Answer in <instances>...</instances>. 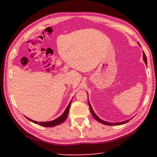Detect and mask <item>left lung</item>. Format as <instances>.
I'll use <instances>...</instances> for the list:
<instances>
[{
	"mask_svg": "<svg viewBox=\"0 0 157 157\" xmlns=\"http://www.w3.org/2000/svg\"><path fill=\"white\" fill-rule=\"evenodd\" d=\"M138 44H139V46H140V45L139 43H138ZM143 59H144V63H146V65H147V59H146V55H145V53H144V51H143ZM87 94H88V92H87ZM88 105H89V106H90V109L91 114L92 115L93 117H94V118L96 120V121H98V122L102 123V124H105V125H120L125 124V123H128V121H129V119L126 120V121H124L117 122V123H110V122H108V121H104V120L100 119V118L98 117L95 114V113H94V111H93L92 107V106H91V105H90V103L89 101H88ZM132 118H133V117H132ZM132 118H131L130 119H132Z\"/></svg>",
	"mask_w": 157,
	"mask_h": 157,
	"instance_id": "8db88e82",
	"label": "left lung"
}]
</instances>
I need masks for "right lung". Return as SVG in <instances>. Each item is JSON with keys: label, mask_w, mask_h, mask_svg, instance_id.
Instances as JSON below:
<instances>
[{"label": "right lung", "mask_w": 157, "mask_h": 157, "mask_svg": "<svg viewBox=\"0 0 157 157\" xmlns=\"http://www.w3.org/2000/svg\"><path fill=\"white\" fill-rule=\"evenodd\" d=\"M71 101H72V100H71V101H70V102L69 103L68 106H67V108L65 110L64 113H63L61 116L59 117L58 118L55 119V120H52V121H45V122H38V121H34V120H32L31 119L27 117H25L27 118L28 120H29V121H30L36 123V124H38L39 125L43 126V127H54V126H56V125H58L59 124H61V123L64 122L65 120H66L67 117L70 106H71Z\"/></svg>", "instance_id": "1"}]
</instances>
